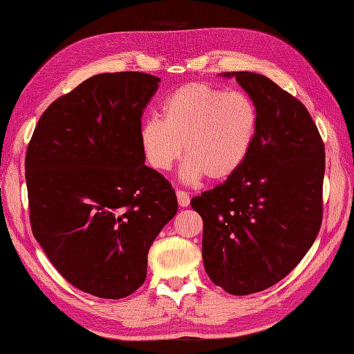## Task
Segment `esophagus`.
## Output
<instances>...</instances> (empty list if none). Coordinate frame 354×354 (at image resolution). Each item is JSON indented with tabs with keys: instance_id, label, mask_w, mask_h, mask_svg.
Wrapping results in <instances>:
<instances>
[{
	"instance_id": "esophagus-1",
	"label": "esophagus",
	"mask_w": 354,
	"mask_h": 354,
	"mask_svg": "<svg viewBox=\"0 0 354 354\" xmlns=\"http://www.w3.org/2000/svg\"><path fill=\"white\" fill-rule=\"evenodd\" d=\"M177 201H178V206L180 207H186L187 205H189V194H187L186 191H182V189H177Z\"/></svg>"
}]
</instances>
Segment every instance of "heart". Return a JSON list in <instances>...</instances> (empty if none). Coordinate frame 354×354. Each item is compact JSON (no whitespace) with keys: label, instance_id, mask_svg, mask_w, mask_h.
<instances>
[{"label":"heart","instance_id":"b5f03b06","mask_svg":"<svg viewBox=\"0 0 354 354\" xmlns=\"http://www.w3.org/2000/svg\"><path fill=\"white\" fill-rule=\"evenodd\" d=\"M258 108L243 91H227L205 82L178 86L162 105V120L148 119L140 145L157 171L186 158L183 178L223 182L248 160L258 133Z\"/></svg>","mask_w":354,"mask_h":354}]
</instances>
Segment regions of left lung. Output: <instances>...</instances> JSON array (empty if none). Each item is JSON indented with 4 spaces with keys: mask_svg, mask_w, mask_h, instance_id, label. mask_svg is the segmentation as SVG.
<instances>
[{
    "mask_svg": "<svg viewBox=\"0 0 354 354\" xmlns=\"http://www.w3.org/2000/svg\"><path fill=\"white\" fill-rule=\"evenodd\" d=\"M258 108V133L232 177L191 206L203 218V263L230 295L266 290L287 277L318 236L326 149L304 104L269 77L234 71Z\"/></svg>",
    "mask_w": 354,
    "mask_h": 354,
    "instance_id": "obj_1",
    "label": "left lung"
}]
</instances>
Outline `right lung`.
<instances>
[{
  "instance_id": "add662e5",
  "label": "right lung",
  "mask_w": 354,
  "mask_h": 354,
  "mask_svg": "<svg viewBox=\"0 0 354 354\" xmlns=\"http://www.w3.org/2000/svg\"><path fill=\"white\" fill-rule=\"evenodd\" d=\"M158 82L140 71L91 76L48 105L27 147L33 236L71 286L97 298L143 284L151 244L177 212L140 145Z\"/></svg>"
}]
</instances>
